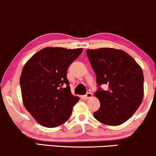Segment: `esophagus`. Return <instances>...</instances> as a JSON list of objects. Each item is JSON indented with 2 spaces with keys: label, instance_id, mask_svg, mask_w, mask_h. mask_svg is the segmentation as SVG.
I'll use <instances>...</instances> for the list:
<instances>
[{
  "label": "esophagus",
  "instance_id": "34e87169",
  "mask_svg": "<svg viewBox=\"0 0 156 156\" xmlns=\"http://www.w3.org/2000/svg\"><path fill=\"white\" fill-rule=\"evenodd\" d=\"M92 98V94L91 92H87L86 95H84V98L85 99H89V98Z\"/></svg>",
  "mask_w": 156,
  "mask_h": 156
}]
</instances>
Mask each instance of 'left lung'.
<instances>
[{
	"instance_id": "8db88e82",
	"label": "left lung",
	"mask_w": 156,
	"mask_h": 156,
	"mask_svg": "<svg viewBox=\"0 0 156 156\" xmlns=\"http://www.w3.org/2000/svg\"><path fill=\"white\" fill-rule=\"evenodd\" d=\"M96 74L98 87L94 96L101 102L93 115L105 125H119L133 116L144 97V76L140 66L129 54L114 48L87 50Z\"/></svg>"
}]
</instances>
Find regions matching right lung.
Here are the masks:
<instances>
[{
    "label": "right lung",
    "mask_w": 156,
    "mask_h": 156,
    "mask_svg": "<svg viewBox=\"0 0 156 156\" xmlns=\"http://www.w3.org/2000/svg\"><path fill=\"white\" fill-rule=\"evenodd\" d=\"M82 48H45L23 67L20 79L23 104L37 122L55 128L69 119L79 98L71 93L67 72Z\"/></svg>",
    "instance_id": "1"
}]
</instances>
